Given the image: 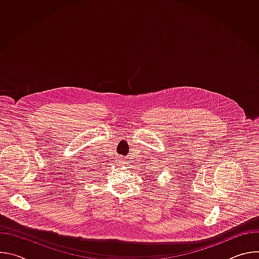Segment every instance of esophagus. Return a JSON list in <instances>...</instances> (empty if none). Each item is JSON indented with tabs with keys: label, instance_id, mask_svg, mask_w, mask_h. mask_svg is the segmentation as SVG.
<instances>
[{
	"label": "esophagus",
	"instance_id": "obj_1",
	"mask_svg": "<svg viewBox=\"0 0 259 259\" xmlns=\"http://www.w3.org/2000/svg\"><path fill=\"white\" fill-rule=\"evenodd\" d=\"M120 164H126V162H125V160H123V159H121V160H120Z\"/></svg>",
	"mask_w": 259,
	"mask_h": 259
}]
</instances>
